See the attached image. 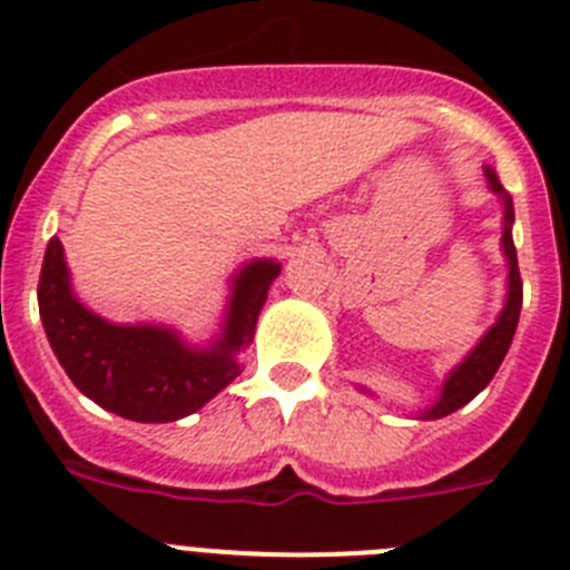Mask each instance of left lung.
<instances>
[{
  "instance_id": "left-lung-1",
  "label": "left lung",
  "mask_w": 570,
  "mask_h": 570,
  "mask_svg": "<svg viewBox=\"0 0 570 570\" xmlns=\"http://www.w3.org/2000/svg\"><path fill=\"white\" fill-rule=\"evenodd\" d=\"M488 185H491L493 194L502 196V205H505V225H502V250H505L508 259V296L505 308H502L500 320L493 322L488 334L476 342L471 354L460 362V365L448 374L445 385H442L440 400L431 407H425L420 414V420H440V416L454 414L462 405L480 394L482 387L493 380V374L500 371L502 360H505L508 347H511L513 334H517V322H520L522 311V279H520V262H517V248H513V203L511 196L505 194V188L500 185L497 174L491 168H485Z\"/></svg>"
}]
</instances>
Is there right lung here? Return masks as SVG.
<instances>
[{
	"instance_id": "obj_1",
	"label": "right lung",
	"mask_w": 570,
	"mask_h": 570,
	"mask_svg": "<svg viewBox=\"0 0 570 570\" xmlns=\"http://www.w3.org/2000/svg\"><path fill=\"white\" fill-rule=\"evenodd\" d=\"M279 262L254 259L234 276L219 340L190 347L163 325H114L70 291L62 242L53 236L39 274V316L70 382L105 411L134 422H174L194 414L239 376L236 354L254 340Z\"/></svg>"
}]
</instances>
